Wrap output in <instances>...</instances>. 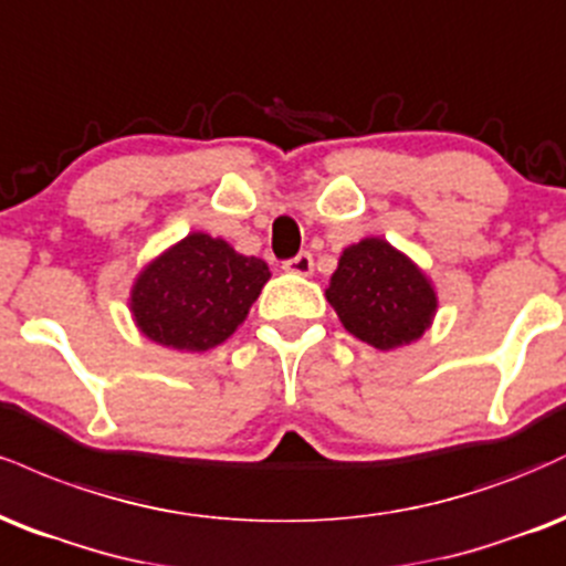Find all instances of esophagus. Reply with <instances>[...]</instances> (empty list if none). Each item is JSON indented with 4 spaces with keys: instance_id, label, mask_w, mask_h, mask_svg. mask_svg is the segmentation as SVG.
<instances>
[{
    "instance_id": "34e87169",
    "label": "esophagus",
    "mask_w": 566,
    "mask_h": 566,
    "mask_svg": "<svg viewBox=\"0 0 566 566\" xmlns=\"http://www.w3.org/2000/svg\"><path fill=\"white\" fill-rule=\"evenodd\" d=\"M283 270L285 272H294V275H302V277L312 275V254H307V251H302V254H296L294 259H285Z\"/></svg>"
}]
</instances>
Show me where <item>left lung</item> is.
Here are the masks:
<instances>
[{
  "label": "left lung",
  "mask_w": 566,
  "mask_h": 566,
  "mask_svg": "<svg viewBox=\"0 0 566 566\" xmlns=\"http://www.w3.org/2000/svg\"><path fill=\"white\" fill-rule=\"evenodd\" d=\"M325 296L352 336L381 352L421 338L437 312L429 277L381 238L344 249Z\"/></svg>",
  "instance_id": "8db88e82"
}]
</instances>
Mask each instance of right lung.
Masks as SVG:
<instances>
[{
	"label": "right lung",
	"mask_w": 566,
	"mask_h": 566,
	"mask_svg": "<svg viewBox=\"0 0 566 566\" xmlns=\"http://www.w3.org/2000/svg\"><path fill=\"white\" fill-rule=\"evenodd\" d=\"M270 268L222 238L190 232L137 275L129 307L150 342L206 352L235 334L256 302Z\"/></svg>",
	"instance_id": "obj_1"
}]
</instances>
